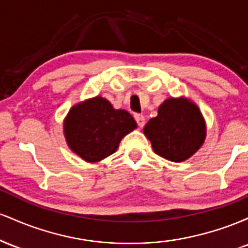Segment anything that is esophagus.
I'll list each match as a JSON object with an SVG mask.
<instances>
[{
    "label": "esophagus",
    "mask_w": 248,
    "mask_h": 248,
    "mask_svg": "<svg viewBox=\"0 0 248 248\" xmlns=\"http://www.w3.org/2000/svg\"><path fill=\"white\" fill-rule=\"evenodd\" d=\"M134 118H135L136 122H138V126L142 128L144 126V124H146V119H144V116L142 114H135L134 115Z\"/></svg>",
    "instance_id": "obj_1"
}]
</instances>
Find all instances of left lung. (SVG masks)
<instances>
[{"label": "left lung", "mask_w": 248, "mask_h": 248, "mask_svg": "<svg viewBox=\"0 0 248 248\" xmlns=\"http://www.w3.org/2000/svg\"><path fill=\"white\" fill-rule=\"evenodd\" d=\"M143 133L158 156L183 162L203 146L206 127L197 105L186 98H169L158 107L157 116L147 122Z\"/></svg>", "instance_id": "left-lung-1"}]
</instances>
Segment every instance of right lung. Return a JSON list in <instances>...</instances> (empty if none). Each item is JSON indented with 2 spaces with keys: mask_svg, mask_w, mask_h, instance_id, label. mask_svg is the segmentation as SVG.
<instances>
[{
  "mask_svg": "<svg viewBox=\"0 0 248 248\" xmlns=\"http://www.w3.org/2000/svg\"><path fill=\"white\" fill-rule=\"evenodd\" d=\"M136 126L127 110L114 109L107 99L95 96L71 108L64 120V135L73 153L94 163L115 153L122 138Z\"/></svg>",
  "mask_w": 248,
  "mask_h": 248,
  "instance_id": "right-lung-1",
  "label": "right lung"
}]
</instances>
